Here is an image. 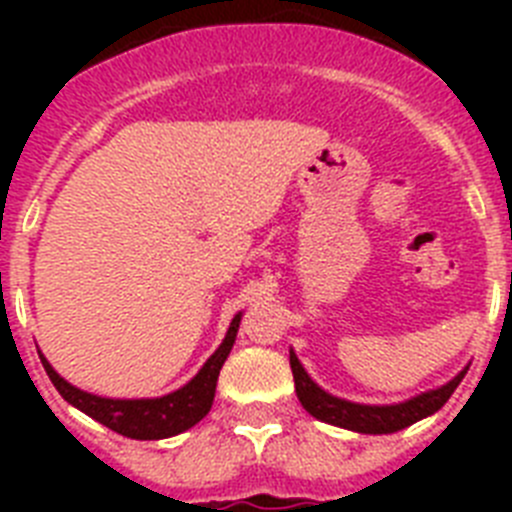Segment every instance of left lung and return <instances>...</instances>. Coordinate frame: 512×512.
<instances>
[{"instance_id": "obj_1", "label": "left lung", "mask_w": 512, "mask_h": 512, "mask_svg": "<svg viewBox=\"0 0 512 512\" xmlns=\"http://www.w3.org/2000/svg\"><path fill=\"white\" fill-rule=\"evenodd\" d=\"M289 366H292V377H295V392L300 397L302 408L312 415V418L323 420V423L338 425L346 431L356 433H395L408 428V425L418 423V420L428 418V415L438 413V410L449 402L459 382L464 379L467 369H461L451 382L431 392H423L418 397H410L397 405H361V402H348L341 397H333L312 382L310 374L305 372V366L295 356V351H289Z\"/></svg>"}]
</instances>
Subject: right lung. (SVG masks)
Returning <instances> with one entry per match:
<instances>
[{
  "label": "right lung",
  "instance_id": "right-lung-1",
  "mask_svg": "<svg viewBox=\"0 0 512 512\" xmlns=\"http://www.w3.org/2000/svg\"><path fill=\"white\" fill-rule=\"evenodd\" d=\"M238 325H241V312L230 323L225 341L205 361V366L197 372L192 382H187L182 390L171 392V395L151 397V400H110V397H97L92 392H84L66 382L48 364L43 354H40V361H43L45 374L51 377L53 387L76 410L87 413L89 418L107 425L110 431L120 433V436L135 438V441H158V438H169L176 436V433L189 431L192 425H197L210 413L212 400H215L217 377H220V369H223L230 348L235 343V336H238Z\"/></svg>",
  "mask_w": 512,
  "mask_h": 512
}]
</instances>
